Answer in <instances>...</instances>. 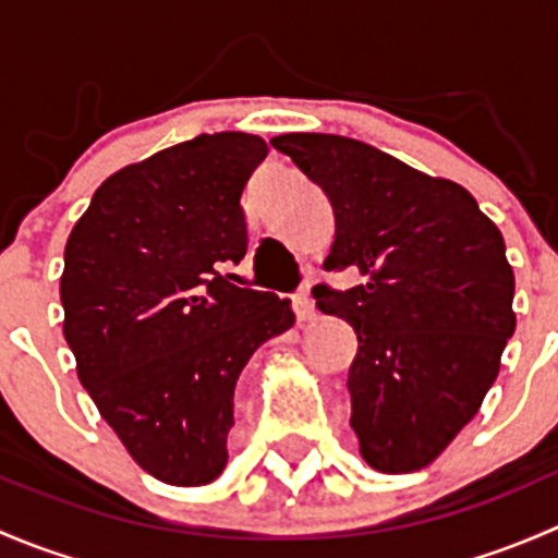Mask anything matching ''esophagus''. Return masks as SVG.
Returning a JSON list of instances; mask_svg holds the SVG:
<instances>
[{"mask_svg":"<svg viewBox=\"0 0 558 558\" xmlns=\"http://www.w3.org/2000/svg\"><path fill=\"white\" fill-rule=\"evenodd\" d=\"M294 313H296V320H302V324L315 318V302L313 296L307 294V286L300 291V294H294Z\"/></svg>","mask_w":558,"mask_h":558,"instance_id":"1","label":"esophagus"}]
</instances>
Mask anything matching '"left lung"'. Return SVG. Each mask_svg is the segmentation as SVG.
Wrapping results in <instances>:
<instances>
[{"label": "left lung", "mask_w": 558, "mask_h": 558, "mask_svg": "<svg viewBox=\"0 0 558 558\" xmlns=\"http://www.w3.org/2000/svg\"><path fill=\"white\" fill-rule=\"evenodd\" d=\"M272 145L329 196L324 269L364 278L348 291L313 289L318 311L359 337L348 369L359 451L388 475L421 470L477 413L515 331L502 232L459 183L367 143L280 134Z\"/></svg>", "instance_id": "obj_1"}]
</instances>
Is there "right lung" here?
Listing matches in <instances>:
<instances>
[{
  "label": "right lung",
  "instance_id": "obj_1",
  "mask_svg": "<svg viewBox=\"0 0 558 558\" xmlns=\"http://www.w3.org/2000/svg\"><path fill=\"white\" fill-rule=\"evenodd\" d=\"M264 156L256 134L218 132L123 167L64 247L77 378L129 456L170 486L221 475L240 373L294 326L289 300L227 272L247 251L240 196Z\"/></svg>",
  "mask_w": 558,
  "mask_h": 558
}]
</instances>
